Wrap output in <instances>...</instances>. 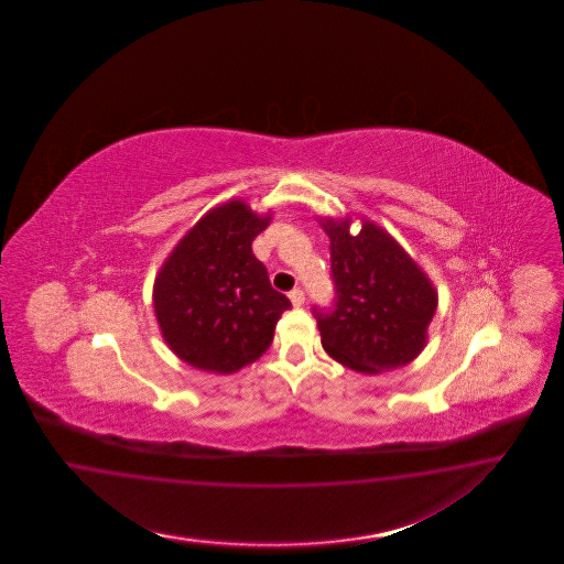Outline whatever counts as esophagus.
Listing matches in <instances>:
<instances>
[{"label": "esophagus", "instance_id": "obj_1", "mask_svg": "<svg viewBox=\"0 0 564 564\" xmlns=\"http://www.w3.org/2000/svg\"><path fill=\"white\" fill-rule=\"evenodd\" d=\"M291 304L295 307L304 306V302H306V295H304V291L302 290H293L290 293Z\"/></svg>", "mask_w": 564, "mask_h": 564}]
</instances>
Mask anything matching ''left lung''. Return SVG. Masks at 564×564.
<instances>
[{
	"label": "left lung",
	"mask_w": 564,
	"mask_h": 564,
	"mask_svg": "<svg viewBox=\"0 0 564 564\" xmlns=\"http://www.w3.org/2000/svg\"><path fill=\"white\" fill-rule=\"evenodd\" d=\"M330 239L335 307H314L326 354L361 375L401 368L426 347L438 293L417 262L376 223L321 219Z\"/></svg>",
	"instance_id": "left-lung-1"
}]
</instances>
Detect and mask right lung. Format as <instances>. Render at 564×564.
Here are the masks:
<instances>
[{"label": "right lung", "mask_w": 564, "mask_h": 564, "mask_svg": "<svg viewBox=\"0 0 564 564\" xmlns=\"http://www.w3.org/2000/svg\"><path fill=\"white\" fill-rule=\"evenodd\" d=\"M271 223L243 200L215 206L171 250L154 279L156 323L189 366L231 375L273 343L291 302L271 288L252 241Z\"/></svg>", "instance_id": "1"}]
</instances>
